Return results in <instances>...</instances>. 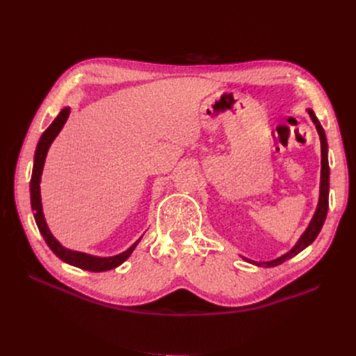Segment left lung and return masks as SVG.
<instances>
[{
  "mask_svg": "<svg viewBox=\"0 0 356 356\" xmlns=\"http://www.w3.org/2000/svg\"><path fill=\"white\" fill-rule=\"evenodd\" d=\"M307 113L314 122L319 139H321V184H319V199H318V207L315 209L314 217H312L309 225L306 227V230L303 232V234L300 236V239L296 242V245L291 248V250L285 254H282L281 257L275 258V260L270 261H252L250 258H243L245 261L255 264L258 267H275L282 264L284 261L293 258L294 255H297L298 252H301L307 248L312 242L316 239V236L319 234L322 225L325 222L327 218V212H328V193H330V166H328V144H327V136L324 129H322L319 120L316 118L315 113L312 111L310 108H307Z\"/></svg>",
  "mask_w": 356,
  "mask_h": 356,
  "instance_id": "obj_1",
  "label": "left lung"
}]
</instances>
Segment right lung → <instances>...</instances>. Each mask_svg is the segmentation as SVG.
Wrapping results in <instances>:
<instances>
[{"instance_id":"right-lung-1","label":"right lung","mask_w":356,"mask_h":356,"mask_svg":"<svg viewBox=\"0 0 356 356\" xmlns=\"http://www.w3.org/2000/svg\"><path fill=\"white\" fill-rule=\"evenodd\" d=\"M68 115H70V106H65V108L60 110V113L58 114L55 120H53V123L46 129L44 134L41 135L40 141L37 144L35 154H34V166H32V177H31V182H29L31 208H32V212H34V218L38 225L40 233L42 234V238H44L50 250L55 252L56 257H59L63 263L83 268V270H89V272H106V270H111V268H115L120 264H123L127 258L131 257V254L134 252V250L139 243V241H141L143 236L132 246H129L126 251H123L120 254L113 255V257H96V255L86 254V252L68 250V248L63 246L55 238V236L51 234L49 225L46 222L44 213H42L41 193H40L42 168H44V161H46L49 148H50L51 143L55 141V138L59 135V132L62 131L63 124L67 123Z\"/></svg>"}]
</instances>
